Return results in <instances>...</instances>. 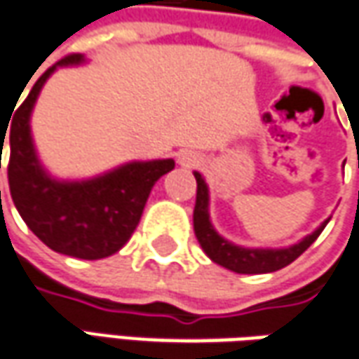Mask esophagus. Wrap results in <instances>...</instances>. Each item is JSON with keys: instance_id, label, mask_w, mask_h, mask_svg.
I'll list each match as a JSON object with an SVG mask.
<instances>
[{"instance_id": "1", "label": "esophagus", "mask_w": 359, "mask_h": 359, "mask_svg": "<svg viewBox=\"0 0 359 359\" xmlns=\"http://www.w3.org/2000/svg\"><path fill=\"white\" fill-rule=\"evenodd\" d=\"M179 163L182 167H196L198 165V156L192 155V153H182V155H179Z\"/></svg>"}]
</instances>
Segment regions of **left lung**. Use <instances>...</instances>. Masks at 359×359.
Masks as SVG:
<instances>
[{
  "label": "left lung",
  "mask_w": 359,
  "mask_h": 359,
  "mask_svg": "<svg viewBox=\"0 0 359 359\" xmlns=\"http://www.w3.org/2000/svg\"><path fill=\"white\" fill-rule=\"evenodd\" d=\"M194 179H196V204H194L192 222H194L196 241L212 262L224 266L236 274H266V272H276L280 268L292 264L304 250L310 248V244L322 234V230L326 229V224L330 222V218L324 220L312 234H308L298 244L288 246V248H276V250L242 248L224 241L217 230L212 229L210 218H208V187L201 177V172H194Z\"/></svg>",
  "instance_id": "1"
}]
</instances>
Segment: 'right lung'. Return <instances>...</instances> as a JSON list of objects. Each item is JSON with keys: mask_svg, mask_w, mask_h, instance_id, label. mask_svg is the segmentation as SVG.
Segmentation results:
<instances>
[{"mask_svg": "<svg viewBox=\"0 0 359 359\" xmlns=\"http://www.w3.org/2000/svg\"><path fill=\"white\" fill-rule=\"evenodd\" d=\"M83 61L81 53H71L47 69L19 105L11 125L7 123V180L18 212L39 241L59 254L99 260L118 252L127 244L141 220L151 189L175 168V161L129 163L103 177L81 182L55 180L45 172L33 149L32 109L55 67L79 65ZM6 133L7 129L0 130L1 149Z\"/></svg>", "mask_w": 359, "mask_h": 359, "instance_id": "1", "label": "right lung"}]
</instances>
